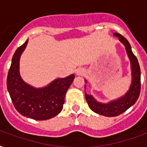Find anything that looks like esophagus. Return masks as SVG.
<instances>
[{"label":"esophagus","mask_w":147,"mask_h":147,"mask_svg":"<svg viewBox=\"0 0 147 147\" xmlns=\"http://www.w3.org/2000/svg\"><path fill=\"white\" fill-rule=\"evenodd\" d=\"M85 70L84 69H82V68H79V69H78L77 70H76V75L78 76H84L85 74Z\"/></svg>","instance_id":"1"}]
</instances>
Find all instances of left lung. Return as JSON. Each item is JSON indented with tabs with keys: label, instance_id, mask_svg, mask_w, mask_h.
Returning a JSON list of instances; mask_svg holds the SVG:
<instances>
[{
	"label": "left lung",
	"instance_id": "1",
	"mask_svg": "<svg viewBox=\"0 0 147 147\" xmlns=\"http://www.w3.org/2000/svg\"><path fill=\"white\" fill-rule=\"evenodd\" d=\"M113 35L118 37L119 41L123 43L125 47L127 56L130 61L131 76L132 81L129 89L125 94L115 100H110L108 103H101L92 96L85 92V99L89 107L94 112L105 117H115L123 114L128 108H130L137 100L140 93V68L137 57L133 53L131 47L127 39L117 33ZM85 83L87 80L85 79ZM86 85H85V89Z\"/></svg>",
	"mask_w": 147,
	"mask_h": 147
}]
</instances>
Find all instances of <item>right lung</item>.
<instances>
[{
    "label": "right lung",
    "instance_id": "right-lung-1",
    "mask_svg": "<svg viewBox=\"0 0 147 147\" xmlns=\"http://www.w3.org/2000/svg\"><path fill=\"white\" fill-rule=\"evenodd\" d=\"M28 43V40L16 50L8 71L7 87L15 108L23 116L36 121L54 117L61 112L67 90L75 78L71 74L58 78L42 88L26 83L20 75V59Z\"/></svg>",
    "mask_w": 147,
    "mask_h": 147
}]
</instances>
